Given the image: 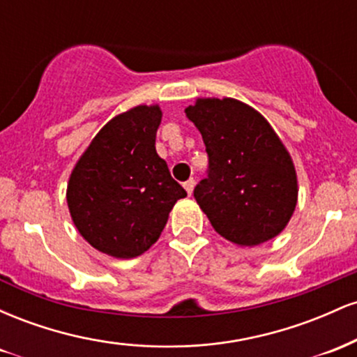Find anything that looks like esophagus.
<instances>
[{
	"label": "esophagus",
	"instance_id": "esophagus-1",
	"mask_svg": "<svg viewBox=\"0 0 357 357\" xmlns=\"http://www.w3.org/2000/svg\"><path fill=\"white\" fill-rule=\"evenodd\" d=\"M183 186H184V190L188 191V195H191L192 190H195V179L190 178V179H188V181H184Z\"/></svg>",
	"mask_w": 357,
	"mask_h": 357
}]
</instances>
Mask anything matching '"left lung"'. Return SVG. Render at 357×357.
<instances>
[{
	"label": "left lung",
	"mask_w": 357,
	"mask_h": 357,
	"mask_svg": "<svg viewBox=\"0 0 357 357\" xmlns=\"http://www.w3.org/2000/svg\"><path fill=\"white\" fill-rule=\"evenodd\" d=\"M186 116L208 154L192 195L215 231L243 247L277 236L296 210L297 176L268 122L235 99H199Z\"/></svg>",
	"instance_id": "1"
}]
</instances>
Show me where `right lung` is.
Listing matches in <instances>:
<instances>
[{
  "label": "right lung",
  "mask_w": 357,
  "mask_h": 357,
  "mask_svg": "<svg viewBox=\"0 0 357 357\" xmlns=\"http://www.w3.org/2000/svg\"><path fill=\"white\" fill-rule=\"evenodd\" d=\"M159 122L158 105L114 117L72 171L67 203L73 223L110 257L144 253L165 230L174 203L186 196L155 153Z\"/></svg>",
  "instance_id": "1"
}]
</instances>
